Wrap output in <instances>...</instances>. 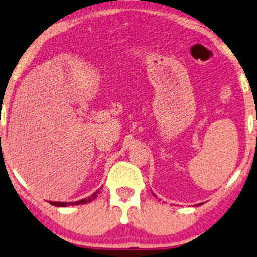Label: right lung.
<instances>
[{"label":"right lung","instance_id":"right-lung-1","mask_svg":"<svg viewBox=\"0 0 257 257\" xmlns=\"http://www.w3.org/2000/svg\"><path fill=\"white\" fill-rule=\"evenodd\" d=\"M98 193H99V190H97L95 193L91 194L89 198H85V199L78 200V201H71V203H65V201H50V204H52V205L54 206H59V207H65L67 205H80V204H86V203H90V201H92Z\"/></svg>","mask_w":257,"mask_h":257}]
</instances>
